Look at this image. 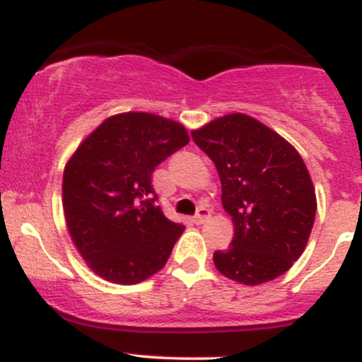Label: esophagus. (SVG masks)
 Returning a JSON list of instances; mask_svg holds the SVG:
<instances>
[{
	"instance_id": "34e87169",
	"label": "esophagus",
	"mask_w": 362,
	"mask_h": 362,
	"mask_svg": "<svg viewBox=\"0 0 362 362\" xmlns=\"http://www.w3.org/2000/svg\"><path fill=\"white\" fill-rule=\"evenodd\" d=\"M209 216H211V211L207 209V207H199L197 214L194 216V223L195 224H202L206 221V219H209Z\"/></svg>"
}]
</instances>
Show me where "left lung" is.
Wrapping results in <instances>:
<instances>
[{
	"label": "left lung",
	"mask_w": 362,
	"mask_h": 362,
	"mask_svg": "<svg viewBox=\"0 0 362 362\" xmlns=\"http://www.w3.org/2000/svg\"><path fill=\"white\" fill-rule=\"evenodd\" d=\"M192 139L216 165L223 207L235 224L231 247L214 252L216 269L247 286L282 276L305 250L317 213L300 153L245 114L211 120Z\"/></svg>",
	"instance_id": "obj_1"
}]
</instances>
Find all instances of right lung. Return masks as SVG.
Instances as JSON below:
<instances>
[{
  "label": "right lung",
  "mask_w": 362,
  "mask_h": 362,
  "mask_svg": "<svg viewBox=\"0 0 362 362\" xmlns=\"http://www.w3.org/2000/svg\"><path fill=\"white\" fill-rule=\"evenodd\" d=\"M187 143L175 120L126 112L103 120L69 158L62 209L74 247L97 276L138 284L167 264L185 226L156 206L151 175Z\"/></svg>",
  "instance_id": "obj_1"
}]
</instances>
